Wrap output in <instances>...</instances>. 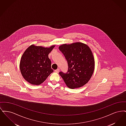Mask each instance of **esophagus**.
<instances>
[{
  "instance_id": "34e87169",
  "label": "esophagus",
  "mask_w": 126,
  "mask_h": 126,
  "mask_svg": "<svg viewBox=\"0 0 126 126\" xmlns=\"http://www.w3.org/2000/svg\"><path fill=\"white\" fill-rule=\"evenodd\" d=\"M60 69L59 68H58L57 69L55 70V71L56 72V73H59V72H60Z\"/></svg>"
}]
</instances>
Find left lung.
<instances>
[{
    "mask_svg": "<svg viewBox=\"0 0 126 126\" xmlns=\"http://www.w3.org/2000/svg\"><path fill=\"white\" fill-rule=\"evenodd\" d=\"M59 49L68 63L67 73H59L66 86L75 89L87 83L94 73L95 66L94 59L89 47L78 42L62 44Z\"/></svg>",
    "mask_w": 126,
    "mask_h": 126,
    "instance_id": "obj_1",
    "label": "left lung"
}]
</instances>
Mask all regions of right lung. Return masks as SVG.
Segmentation results:
<instances>
[{
    "label": "right lung",
    "mask_w": 126,
    "mask_h": 126,
    "mask_svg": "<svg viewBox=\"0 0 126 126\" xmlns=\"http://www.w3.org/2000/svg\"><path fill=\"white\" fill-rule=\"evenodd\" d=\"M55 46L45 48L32 44L25 50L21 58L20 69L26 81L32 85H40L53 72L48 55Z\"/></svg>",
    "instance_id": "right-lung-1"
}]
</instances>
